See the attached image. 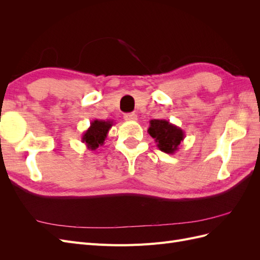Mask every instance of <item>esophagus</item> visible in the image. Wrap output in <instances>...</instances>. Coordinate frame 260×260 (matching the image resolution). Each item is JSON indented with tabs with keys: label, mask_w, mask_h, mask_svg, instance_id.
<instances>
[{
	"label": "esophagus",
	"mask_w": 260,
	"mask_h": 260,
	"mask_svg": "<svg viewBox=\"0 0 260 260\" xmlns=\"http://www.w3.org/2000/svg\"><path fill=\"white\" fill-rule=\"evenodd\" d=\"M124 119L128 121H136V120H138V116L135 113L124 114Z\"/></svg>",
	"instance_id": "34e87169"
}]
</instances>
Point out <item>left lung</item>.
<instances>
[{
  "instance_id": "1",
  "label": "left lung",
  "mask_w": 260,
  "mask_h": 260,
  "mask_svg": "<svg viewBox=\"0 0 260 260\" xmlns=\"http://www.w3.org/2000/svg\"><path fill=\"white\" fill-rule=\"evenodd\" d=\"M147 132L155 140L157 147L167 154L176 153L180 143L185 138L182 129L165 119H153L149 121Z\"/></svg>"
}]
</instances>
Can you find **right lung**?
<instances>
[{"instance_id":"add662e5","label":"right lung","mask_w":260,"mask_h":260,"mask_svg":"<svg viewBox=\"0 0 260 260\" xmlns=\"http://www.w3.org/2000/svg\"><path fill=\"white\" fill-rule=\"evenodd\" d=\"M113 120H99L91 121L88 130L84 131L81 141L91 151H95L99 146L104 144L107 138L108 131L113 127Z\"/></svg>"}]
</instances>
